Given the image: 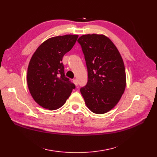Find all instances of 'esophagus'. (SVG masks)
<instances>
[{"mask_svg":"<svg viewBox=\"0 0 157 157\" xmlns=\"http://www.w3.org/2000/svg\"><path fill=\"white\" fill-rule=\"evenodd\" d=\"M73 82H74V85H75L76 86H78V80H77L76 79H73Z\"/></svg>","mask_w":157,"mask_h":157,"instance_id":"34e87169","label":"esophagus"}]
</instances>
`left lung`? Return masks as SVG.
<instances>
[{
  "instance_id": "8db88e82",
  "label": "left lung",
  "mask_w": 157,
  "mask_h": 157,
  "mask_svg": "<svg viewBox=\"0 0 157 157\" xmlns=\"http://www.w3.org/2000/svg\"><path fill=\"white\" fill-rule=\"evenodd\" d=\"M88 70V82L80 90L88 108L104 114L120 101L126 87L124 63L118 49L103 34H86L78 39Z\"/></svg>"
}]
</instances>
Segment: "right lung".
<instances>
[{"label": "right lung", "instance_id": "right-lung-1", "mask_svg": "<svg viewBox=\"0 0 157 157\" xmlns=\"http://www.w3.org/2000/svg\"><path fill=\"white\" fill-rule=\"evenodd\" d=\"M78 35L49 38L33 54L27 71V85L34 100L48 110L65 103L75 85L66 78L62 62L64 55L76 43Z\"/></svg>", "mask_w": 157, "mask_h": 157}]
</instances>
